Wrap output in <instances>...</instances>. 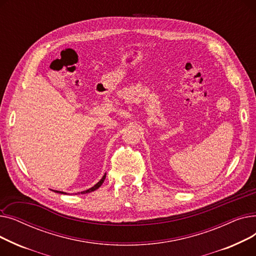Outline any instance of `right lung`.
Masks as SVG:
<instances>
[{
  "label": "right lung",
  "mask_w": 256,
  "mask_h": 256,
  "mask_svg": "<svg viewBox=\"0 0 256 256\" xmlns=\"http://www.w3.org/2000/svg\"><path fill=\"white\" fill-rule=\"evenodd\" d=\"M106 173H104V176L102 178V180H100L96 184H94L92 188H90V189H88V190H86V191L80 192V194L90 193V192H93V191H96V189H98V188L102 184V182H104V178H106ZM55 192H56V193H61V194H67V193H65V192H61V191H55Z\"/></svg>",
  "instance_id": "obj_1"
}]
</instances>
